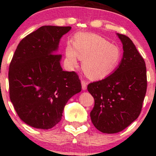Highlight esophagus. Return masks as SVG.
I'll return each mask as SVG.
<instances>
[{
    "instance_id": "obj_1",
    "label": "esophagus",
    "mask_w": 156,
    "mask_h": 156,
    "mask_svg": "<svg viewBox=\"0 0 156 156\" xmlns=\"http://www.w3.org/2000/svg\"><path fill=\"white\" fill-rule=\"evenodd\" d=\"M81 84H82V89L83 90H86L87 89V82L86 80H83L81 81Z\"/></svg>"
}]
</instances>
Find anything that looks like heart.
I'll list each match as a JSON object with an SVG mask.
<instances>
[{"instance_id":"heart-1","label":"heart","mask_w":156,"mask_h":156,"mask_svg":"<svg viewBox=\"0 0 156 156\" xmlns=\"http://www.w3.org/2000/svg\"><path fill=\"white\" fill-rule=\"evenodd\" d=\"M67 64L75 67L78 58L82 60L84 73L92 79H102L117 67L121 58V51L115 44L95 34H77L74 44L68 42L65 47Z\"/></svg>"}]
</instances>
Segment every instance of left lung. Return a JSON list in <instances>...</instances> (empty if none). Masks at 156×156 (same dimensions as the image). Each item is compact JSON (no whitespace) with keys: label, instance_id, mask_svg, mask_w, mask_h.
<instances>
[{"label":"left lung","instance_id":"obj_1","mask_svg":"<svg viewBox=\"0 0 156 156\" xmlns=\"http://www.w3.org/2000/svg\"><path fill=\"white\" fill-rule=\"evenodd\" d=\"M117 36L124 51L119 67L112 75L87 87L94 99L91 120L105 133L120 132L137 119L147 85L144 58L129 37Z\"/></svg>","mask_w":156,"mask_h":156}]
</instances>
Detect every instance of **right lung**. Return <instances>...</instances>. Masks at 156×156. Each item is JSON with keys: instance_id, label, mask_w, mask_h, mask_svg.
<instances>
[{"instance_id": "1", "label": "right lung", "mask_w": 156, "mask_h": 156, "mask_svg": "<svg viewBox=\"0 0 156 156\" xmlns=\"http://www.w3.org/2000/svg\"><path fill=\"white\" fill-rule=\"evenodd\" d=\"M70 26H44L20 42L11 61V102L27 125L50 129L62 119L69 98L81 91L76 72L63 71L57 53L61 37Z\"/></svg>"}]
</instances>
